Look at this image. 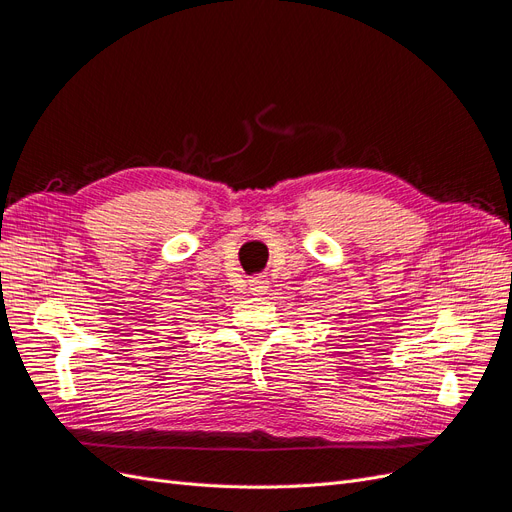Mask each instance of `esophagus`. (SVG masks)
I'll return each mask as SVG.
<instances>
[{
  "label": "esophagus",
  "instance_id": "obj_1",
  "mask_svg": "<svg viewBox=\"0 0 512 512\" xmlns=\"http://www.w3.org/2000/svg\"><path fill=\"white\" fill-rule=\"evenodd\" d=\"M269 288V277L267 275H256L250 280V290L254 294H265Z\"/></svg>",
  "mask_w": 512,
  "mask_h": 512
}]
</instances>
